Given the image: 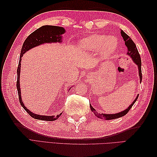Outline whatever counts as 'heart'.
Here are the masks:
<instances>
[{"label": "heart", "mask_w": 157, "mask_h": 157, "mask_svg": "<svg viewBox=\"0 0 157 157\" xmlns=\"http://www.w3.org/2000/svg\"><path fill=\"white\" fill-rule=\"evenodd\" d=\"M118 46L117 39L112 36L95 34L82 40L80 47L88 51H97L101 49L105 56L112 55Z\"/></svg>", "instance_id": "1"}]
</instances>
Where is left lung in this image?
<instances>
[{
	"instance_id": "8db88e82",
	"label": "left lung",
	"mask_w": 157,
	"mask_h": 157,
	"mask_svg": "<svg viewBox=\"0 0 157 157\" xmlns=\"http://www.w3.org/2000/svg\"><path fill=\"white\" fill-rule=\"evenodd\" d=\"M121 34L122 37L123 38V40L125 41V44L127 46V48H128V54L129 56H131V58L133 59V61L136 63V65L138 67V70H139V75H140V82H142V69H141V65H142V62H141V58L140 56V54L138 52V51L137 49V47L135 44V43L134 41L132 40V38L129 37V36L126 34L125 33L123 32V30L121 31ZM139 96V95H138ZM138 96H137V97L136 98L135 101L132 103V105H130L129 107L125 111H123L121 113H116V114H104V113H98L96 111V110L92 107L91 105H90V109L91 111L93 112V113L98 118H101L102 119H105V120H111V119H117L119 117H121L125 115L127 113L129 112V111L131 108L132 107V106L134 105L136 101H137V99L138 98Z\"/></svg>"
}]
</instances>
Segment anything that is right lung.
<instances>
[{"label":"right lung","mask_w":157,"mask_h":157,"mask_svg":"<svg viewBox=\"0 0 157 157\" xmlns=\"http://www.w3.org/2000/svg\"><path fill=\"white\" fill-rule=\"evenodd\" d=\"M65 29L59 26H54V25H43L41 28L36 29L34 32H32L30 35L28 36V37L25 39V42H23L22 48L21 50V53H20L19 62L18 65L17 69V89L18 96L19 102L21 106L25 110L26 112H28V114L30 115L32 117L43 120V121H55L57 119L61 113L60 115L56 116H46V115H36L34 113L29 111V110L25 107L21 101V92H20V85H19V75H20V70H21V57L23 54L28 51V50L32 48L40 45L44 43H52V42H61L62 36L61 35L65 33Z\"/></svg>","instance_id":"1"}]
</instances>
